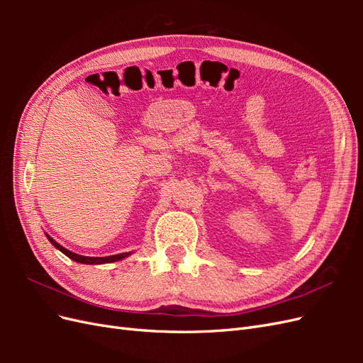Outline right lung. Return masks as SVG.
Masks as SVG:
<instances>
[{
    "label": "right lung",
    "mask_w": 363,
    "mask_h": 363,
    "mask_svg": "<svg viewBox=\"0 0 363 363\" xmlns=\"http://www.w3.org/2000/svg\"><path fill=\"white\" fill-rule=\"evenodd\" d=\"M47 238L50 239V242L56 247L57 250H60L65 256H68L69 259H72V260H75V262H80V263H89V265H96V263H111V262H116V260H121V259H124V257H127L130 252H121V255H115V256H107V257H87V256H82V255H75V252H72V251H69V250H67V248H63L60 244H57L56 240L54 239H51L48 235H47Z\"/></svg>",
    "instance_id": "right-lung-1"
}]
</instances>
